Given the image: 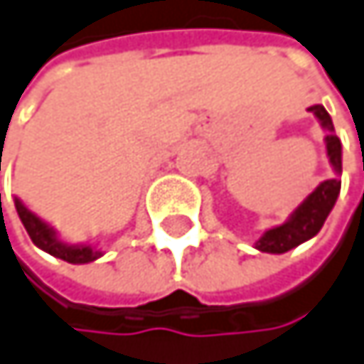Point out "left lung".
I'll return each mask as SVG.
<instances>
[{
    "instance_id": "1",
    "label": "left lung",
    "mask_w": 364,
    "mask_h": 364,
    "mask_svg": "<svg viewBox=\"0 0 364 364\" xmlns=\"http://www.w3.org/2000/svg\"><path fill=\"white\" fill-rule=\"evenodd\" d=\"M308 111L318 119L321 129L326 131V152H328V161L334 170V176L323 181V183H318L312 190V194H308L304 203L288 216L286 223L267 229L257 237L255 249L262 253H286L304 245L310 237H314L321 231V227H323L326 218L330 216L332 207L341 194L343 148H341V139L334 133L332 117L321 105H314Z\"/></svg>"
}]
</instances>
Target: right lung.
<instances>
[{
	"label": "right lung",
	"instance_id": "1",
	"mask_svg": "<svg viewBox=\"0 0 364 364\" xmlns=\"http://www.w3.org/2000/svg\"><path fill=\"white\" fill-rule=\"evenodd\" d=\"M15 207H17V214L30 235V240L41 249L46 251L58 259H65L69 264H89L97 257H102V251L95 249L93 245H69L65 240H60L58 233L54 227H50L43 218H38L34 212L15 196Z\"/></svg>",
	"mask_w": 364,
	"mask_h": 364
}]
</instances>
